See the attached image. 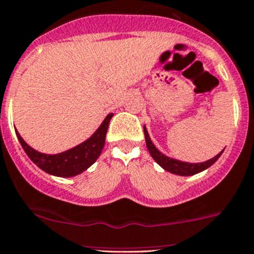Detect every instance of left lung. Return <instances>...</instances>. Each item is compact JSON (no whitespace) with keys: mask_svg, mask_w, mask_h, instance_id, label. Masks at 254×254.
<instances>
[{"mask_svg":"<svg viewBox=\"0 0 254 254\" xmlns=\"http://www.w3.org/2000/svg\"><path fill=\"white\" fill-rule=\"evenodd\" d=\"M144 137H145V143H147V148L149 150L150 155L153 157V159L163 168L167 172L173 173V174L177 175H184V177H188V175H194L196 173L202 172V170L207 169L209 167H211L213 163L220 158V155L222 154V152L218 153L217 155L211 158V159L206 160L204 163H187V162H182V160H177L173 159V158L167 157L163 153H160L159 150L155 148V145L153 144V142L150 140L149 134L147 132V128L144 127Z\"/></svg>","mask_w":254,"mask_h":254,"instance_id":"obj_1","label":"left lung"}]
</instances>
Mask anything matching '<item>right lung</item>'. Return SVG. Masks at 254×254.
I'll list each match as a JSON object with an SVG mask.
<instances>
[{
    "label": "right lung",
    "instance_id": "1",
    "mask_svg": "<svg viewBox=\"0 0 254 254\" xmlns=\"http://www.w3.org/2000/svg\"><path fill=\"white\" fill-rule=\"evenodd\" d=\"M112 116H114V114H110L104 120L101 126L92 134V137H90L81 144L76 145V147L71 148L66 152L59 153V154H44V153L37 152L36 149L29 147L24 142L18 132H16V134L18 137L19 143L23 147L24 152L27 153V155L31 158L34 164L38 165L48 174L69 178L80 174L96 162L105 145L107 128H109V124Z\"/></svg>",
    "mask_w": 254,
    "mask_h": 254
}]
</instances>
